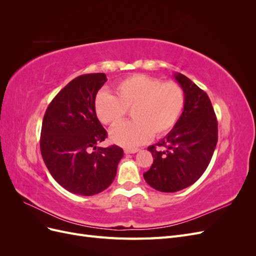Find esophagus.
Returning <instances> with one entry per match:
<instances>
[{"label":"esophagus","mask_w":256,"mask_h":256,"mask_svg":"<svg viewBox=\"0 0 256 256\" xmlns=\"http://www.w3.org/2000/svg\"><path fill=\"white\" fill-rule=\"evenodd\" d=\"M124 152H125V154H136L138 152V148H125Z\"/></svg>","instance_id":"1"}]
</instances>
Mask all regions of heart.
I'll return each mask as SVG.
<instances>
[{
	"instance_id": "heart-1",
	"label": "heart",
	"mask_w": 256,
	"mask_h": 256,
	"mask_svg": "<svg viewBox=\"0 0 256 256\" xmlns=\"http://www.w3.org/2000/svg\"><path fill=\"white\" fill-rule=\"evenodd\" d=\"M115 96L106 90L95 97L94 109L98 120L115 125L131 109L134 118L114 126L110 138L118 145L134 147L160 138L171 131L180 120L184 106V92L180 84L146 74H136L118 81Z\"/></svg>"
}]
</instances>
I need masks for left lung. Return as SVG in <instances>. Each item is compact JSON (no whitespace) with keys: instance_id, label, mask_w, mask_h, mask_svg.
I'll list each match as a JSON object with an SVG mask.
<instances>
[{"instance_id":"1","label":"left lung","mask_w":256,"mask_h":256,"mask_svg":"<svg viewBox=\"0 0 256 256\" xmlns=\"http://www.w3.org/2000/svg\"><path fill=\"white\" fill-rule=\"evenodd\" d=\"M174 76L184 92V111L175 127L147 148L154 159L143 174L145 182L161 192H176L194 184L218 142V122L208 95L186 76L177 72Z\"/></svg>"}]
</instances>
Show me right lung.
<instances>
[{"mask_svg":"<svg viewBox=\"0 0 256 256\" xmlns=\"http://www.w3.org/2000/svg\"><path fill=\"white\" fill-rule=\"evenodd\" d=\"M106 80L102 72L76 76L53 98L44 116V164L54 180L74 194L90 196L106 190L124 156L118 145L96 146L108 136L94 109L95 97Z\"/></svg>","mask_w":256,"mask_h":256,"instance_id":"obj_1","label":"right lung"}]
</instances>
